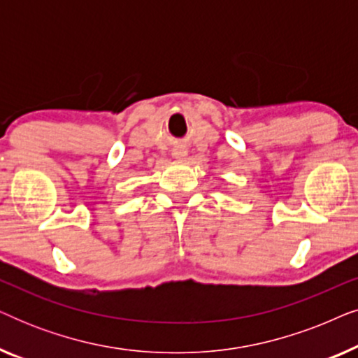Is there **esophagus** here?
I'll return each mask as SVG.
<instances>
[{"mask_svg": "<svg viewBox=\"0 0 358 358\" xmlns=\"http://www.w3.org/2000/svg\"><path fill=\"white\" fill-rule=\"evenodd\" d=\"M173 155H174V158L178 159V161H185V159H187V150H184V148H176Z\"/></svg>", "mask_w": 358, "mask_h": 358, "instance_id": "esophagus-1", "label": "esophagus"}]
</instances>
